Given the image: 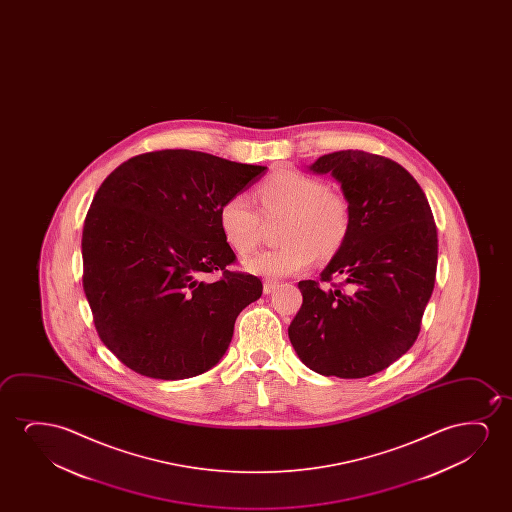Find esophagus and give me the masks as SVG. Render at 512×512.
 I'll return each instance as SVG.
<instances>
[{"label":"esophagus","mask_w":512,"mask_h":512,"mask_svg":"<svg viewBox=\"0 0 512 512\" xmlns=\"http://www.w3.org/2000/svg\"><path fill=\"white\" fill-rule=\"evenodd\" d=\"M278 287V283L273 280L264 281V294H273L274 288Z\"/></svg>","instance_id":"obj_1"}]
</instances>
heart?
<instances>
[{"mask_svg":"<svg viewBox=\"0 0 512 512\" xmlns=\"http://www.w3.org/2000/svg\"><path fill=\"white\" fill-rule=\"evenodd\" d=\"M264 217H287L280 248L255 253L245 260L246 271L267 278H283L308 269L315 253L337 252L350 231V204L343 194L327 189V183L294 169L267 176L257 187ZM218 225L234 252L248 255L259 245L264 218L250 197L234 194L220 204Z\"/></svg>","mask_w":512,"mask_h":512,"instance_id":"1","label":"heart"}]
</instances>
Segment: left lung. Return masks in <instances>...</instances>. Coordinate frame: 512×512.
Returning a JSON list of instances; mask_svg holds the SVG:
<instances>
[{
	"label": "left lung",
	"mask_w": 512,
	"mask_h": 512,
	"mask_svg": "<svg viewBox=\"0 0 512 512\" xmlns=\"http://www.w3.org/2000/svg\"><path fill=\"white\" fill-rule=\"evenodd\" d=\"M308 169L341 185L350 231L320 274L343 283L322 290L299 281L302 306L288 337L311 371L365 378L399 360L420 334L437 269L434 215L418 182L392 159L341 150Z\"/></svg>",
	"instance_id": "1"
}]
</instances>
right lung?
<instances>
[{
	"label": "right lung",
	"mask_w": 512,
	"mask_h": 512,
	"mask_svg": "<svg viewBox=\"0 0 512 512\" xmlns=\"http://www.w3.org/2000/svg\"><path fill=\"white\" fill-rule=\"evenodd\" d=\"M266 166L194 150H159L101 183L82 234L84 292L106 348L141 376L185 379L220 362L262 281L236 260L218 225L227 197ZM223 273L211 284L206 273Z\"/></svg>",
	"instance_id": "add662e5"
}]
</instances>
